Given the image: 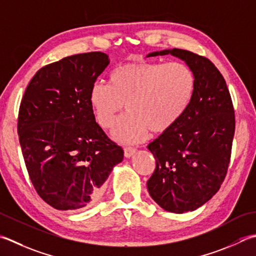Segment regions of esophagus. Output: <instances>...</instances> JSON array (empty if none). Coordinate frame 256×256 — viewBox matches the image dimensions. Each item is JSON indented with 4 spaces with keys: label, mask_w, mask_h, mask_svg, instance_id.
<instances>
[{
    "label": "esophagus",
    "mask_w": 256,
    "mask_h": 256,
    "mask_svg": "<svg viewBox=\"0 0 256 256\" xmlns=\"http://www.w3.org/2000/svg\"><path fill=\"white\" fill-rule=\"evenodd\" d=\"M135 153V148L133 146H125L124 148V156L125 158H131Z\"/></svg>",
    "instance_id": "esophagus-1"
}]
</instances>
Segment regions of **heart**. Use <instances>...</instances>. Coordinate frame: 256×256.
<instances>
[{"label":"heart","mask_w":256,"mask_h":256,"mask_svg":"<svg viewBox=\"0 0 256 256\" xmlns=\"http://www.w3.org/2000/svg\"><path fill=\"white\" fill-rule=\"evenodd\" d=\"M195 90V75L182 62H138L120 65L108 84L98 82L90 103L98 123L112 128L122 111L128 113L113 130L121 142H138L146 135L165 132L186 111Z\"/></svg>","instance_id":"1"}]
</instances>
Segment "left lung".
Wrapping results in <instances>:
<instances>
[{
	"label": "left lung",
	"instance_id": "8db88e82",
	"mask_svg": "<svg viewBox=\"0 0 256 256\" xmlns=\"http://www.w3.org/2000/svg\"><path fill=\"white\" fill-rule=\"evenodd\" d=\"M185 61L195 75L186 111L148 145L155 158L148 181L151 198L165 211H194L216 193L226 176L235 131L231 95L223 75L208 58L186 50H164Z\"/></svg>",
	"mask_w": 256,
	"mask_h": 256
}]
</instances>
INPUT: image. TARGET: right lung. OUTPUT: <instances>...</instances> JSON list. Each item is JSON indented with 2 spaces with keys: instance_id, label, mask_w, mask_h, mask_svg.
Returning <instances> with one entry per match:
<instances>
[{
  "instance_id": "add662e5",
  "label": "right lung",
  "mask_w": 256,
  "mask_h": 256,
  "mask_svg": "<svg viewBox=\"0 0 256 256\" xmlns=\"http://www.w3.org/2000/svg\"><path fill=\"white\" fill-rule=\"evenodd\" d=\"M110 63L102 52L75 54L40 68L20 105L18 133L28 176L44 202L86 208L102 195L121 146L95 122L90 92Z\"/></svg>"
}]
</instances>
